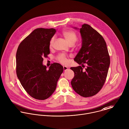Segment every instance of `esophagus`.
<instances>
[{
  "instance_id": "34e87169",
  "label": "esophagus",
  "mask_w": 129,
  "mask_h": 129,
  "mask_svg": "<svg viewBox=\"0 0 129 129\" xmlns=\"http://www.w3.org/2000/svg\"><path fill=\"white\" fill-rule=\"evenodd\" d=\"M68 70V67H65V66L63 67V70H64V71H66Z\"/></svg>"
}]
</instances>
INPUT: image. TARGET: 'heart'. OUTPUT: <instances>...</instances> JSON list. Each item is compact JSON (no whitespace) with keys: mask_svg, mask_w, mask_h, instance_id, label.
I'll return each mask as SVG.
<instances>
[{"mask_svg":"<svg viewBox=\"0 0 129 129\" xmlns=\"http://www.w3.org/2000/svg\"><path fill=\"white\" fill-rule=\"evenodd\" d=\"M62 35L70 44L72 43L74 44L78 39V37L76 33L72 30H64L62 32ZM54 40L55 38L54 37H52L50 40L49 43V46L50 48L52 47L54 42ZM56 59L58 62L62 64H67L69 61L68 59V56L63 53L59 54L56 57Z\"/></svg>","mask_w":129,"mask_h":129,"instance_id":"1","label":"heart"}]
</instances>
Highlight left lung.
Segmentation results:
<instances>
[{
    "instance_id": "obj_1",
    "label": "left lung",
    "mask_w": 129,
    "mask_h": 129,
    "mask_svg": "<svg viewBox=\"0 0 129 129\" xmlns=\"http://www.w3.org/2000/svg\"><path fill=\"white\" fill-rule=\"evenodd\" d=\"M82 39L81 49L74 60L81 66L71 67L75 76L71 81L74 90L83 97L96 94L104 86L110 64V57L103 37L89 25L80 28Z\"/></svg>"
}]
</instances>
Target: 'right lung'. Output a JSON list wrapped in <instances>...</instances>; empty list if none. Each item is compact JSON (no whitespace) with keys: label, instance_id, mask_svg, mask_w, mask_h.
<instances>
[{"label":"right lung","instance_id":"obj_1","mask_svg":"<svg viewBox=\"0 0 129 129\" xmlns=\"http://www.w3.org/2000/svg\"><path fill=\"white\" fill-rule=\"evenodd\" d=\"M55 32L54 28H37L20 43L17 50V76L27 93L37 100H45L53 93L63 71L58 63H52L48 70L43 64V57L50 53L49 41Z\"/></svg>","mask_w":129,"mask_h":129}]
</instances>
